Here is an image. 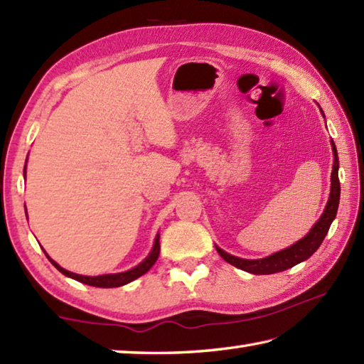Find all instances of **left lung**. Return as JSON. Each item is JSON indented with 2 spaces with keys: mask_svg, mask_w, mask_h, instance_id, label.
Segmentation results:
<instances>
[{
  "mask_svg": "<svg viewBox=\"0 0 364 364\" xmlns=\"http://www.w3.org/2000/svg\"><path fill=\"white\" fill-rule=\"evenodd\" d=\"M331 150H333L335 161H333V170H331L330 197H328L326 210H323L321 215V219L314 223V227L310 230V233H308L304 239H300V241H297L296 244L288 247V249L270 255L267 258H261V259L237 258V257H233V255L223 252L218 245H215V250L219 252L220 257L227 262H230L231 266L242 269L245 272H250L255 275H269V274L282 272V270L289 269L292 266L299 264V262L310 258L311 255L319 249L323 237H326L328 233L331 222H333L336 218L339 194H341V186H339V178H338L339 161H338V151L333 141H331Z\"/></svg>",
  "mask_w": 364,
  "mask_h": 364,
  "instance_id": "8db88e82",
  "label": "left lung"
}]
</instances>
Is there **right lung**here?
Segmentation results:
<instances>
[{
  "mask_svg": "<svg viewBox=\"0 0 364 364\" xmlns=\"http://www.w3.org/2000/svg\"><path fill=\"white\" fill-rule=\"evenodd\" d=\"M25 173H26V166H25ZM159 250H161V245H159V235L154 239V244H153V249L150 252L149 257H146L141 264L133 267L131 270H127V272H120V274H107V275H98V277H86V275H80V274H73L70 270H65L60 267L56 261H53L48 255H46V258L51 261V264L56 267L60 274H64L67 277L73 278L76 282H81L84 284H89V286H95V288H119V286L127 284L129 282L136 280L141 275H144L145 272H149L150 267L156 262L158 257H159ZM45 252V250H43Z\"/></svg>",
  "mask_w": 364,
  "mask_h": 364,
  "instance_id": "1",
  "label": "right lung"
}]
</instances>
